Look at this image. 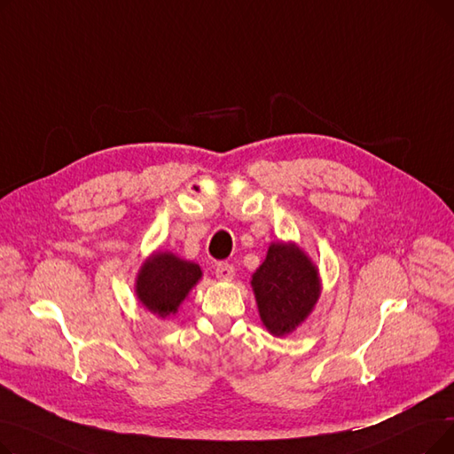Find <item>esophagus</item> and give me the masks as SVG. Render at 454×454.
Instances as JSON below:
<instances>
[{
	"label": "esophagus",
	"instance_id": "obj_1",
	"mask_svg": "<svg viewBox=\"0 0 454 454\" xmlns=\"http://www.w3.org/2000/svg\"><path fill=\"white\" fill-rule=\"evenodd\" d=\"M215 276H217L219 279H231L233 276H235V269H233V265H230V263H217L215 265Z\"/></svg>",
	"mask_w": 454,
	"mask_h": 454
}]
</instances>
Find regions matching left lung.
<instances>
[{"label":"left lung","mask_w":454,"mask_h":454,"mask_svg":"<svg viewBox=\"0 0 454 454\" xmlns=\"http://www.w3.org/2000/svg\"><path fill=\"white\" fill-rule=\"evenodd\" d=\"M259 315L276 337L287 335L311 313L320 294L318 270L294 245H270L254 278Z\"/></svg>","instance_id":"1"}]
</instances>
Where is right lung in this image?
I'll use <instances>...</instances> for the list:
<instances>
[{
	"mask_svg": "<svg viewBox=\"0 0 454 454\" xmlns=\"http://www.w3.org/2000/svg\"><path fill=\"white\" fill-rule=\"evenodd\" d=\"M200 267L173 254L158 252L143 265L137 276V298L160 317L175 313L187 293L200 279Z\"/></svg>",
	"mask_w": 454,
	"mask_h": 454,
	"instance_id": "1",
	"label": "right lung"
}]
</instances>
